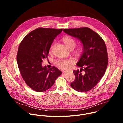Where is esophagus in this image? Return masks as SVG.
I'll use <instances>...</instances> for the list:
<instances>
[{"instance_id": "esophagus-1", "label": "esophagus", "mask_w": 123, "mask_h": 123, "mask_svg": "<svg viewBox=\"0 0 123 123\" xmlns=\"http://www.w3.org/2000/svg\"><path fill=\"white\" fill-rule=\"evenodd\" d=\"M66 71H64V72H65Z\"/></svg>"}]
</instances>
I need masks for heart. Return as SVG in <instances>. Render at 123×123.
Segmentation results:
<instances>
[{
    "label": "heart",
    "mask_w": 123,
    "mask_h": 123,
    "mask_svg": "<svg viewBox=\"0 0 123 123\" xmlns=\"http://www.w3.org/2000/svg\"><path fill=\"white\" fill-rule=\"evenodd\" d=\"M62 40L65 43L66 46L70 49H73L76 45V40L75 39L69 35L64 36L62 37ZM56 44V42L54 41L51 44L50 47V51L51 52L53 50ZM83 50V46L82 44H80L75 48V52L76 53H80ZM73 62V61L71 59H59L55 61L56 65L61 69H66L69 67Z\"/></svg>",
    "instance_id": "b5f03b06"
}]
</instances>
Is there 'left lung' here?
I'll list each match as a JSON object with an SVG mask.
<instances>
[{
	"label": "left lung",
	"instance_id": "1",
	"mask_svg": "<svg viewBox=\"0 0 123 123\" xmlns=\"http://www.w3.org/2000/svg\"><path fill=\"white\" fill-rule=\"evenodd\" d=\"M63 31L79 39L83 46V54L77 63L81 69L73 71L75 79L70 85L78 92H87L97 84L105 73L108 62L105 43L98 34L88 27Z\"/></svg>",
	"mask_w": 123,
	"mask_h": 123
}]
</instances>
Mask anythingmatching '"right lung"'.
Wrapping results in <instances>:
<instances>
[{
    "instance_id": "add662e5",
    "label": "right lung",
    "mask_w": 123,
    "mask_h": 123,
    "mask_svg": "<svg viewBox=\"0 0 123 123\" xmlns=\"http://www.w3.org/2000/svg\"><path fill=\"white\" fill-rule=\"evenodd\" d=\"M63 29L38 28L28 34L21 42L17 54V62L26 84L38 92L53 86L62 72L55 66H42V60L47 58L51 44Z\"/></svg>"
}]
</instances>
